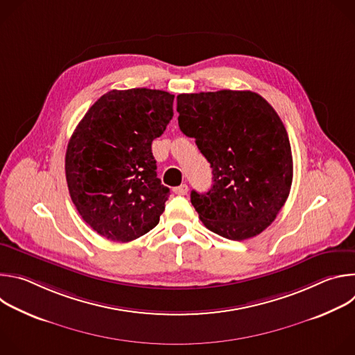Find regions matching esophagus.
Returning a JSON list of instances; mask_svg holds the SVG:
<instances>
[{"label":"esophagus","mask_w":355,"mask_h":355,"mask_svg":"<svg viewBox=\"0 0 355 355\" xmlns=\"http://www.w3.org/2000/svg\"><path fill=\"white\" fill-rule=\"evenodd\" d=\"M173 191H174V193H177V195H187V193H188V185H187V184H181L180 187L173 188Z\"/></svg>","instance_id":"obj_1"}]
</instances>
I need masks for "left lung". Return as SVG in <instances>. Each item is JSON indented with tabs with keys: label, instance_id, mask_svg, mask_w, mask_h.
<instances>
[{
	"label": "left lung",
	"instance_id": "left-lung-1",
	"mask_svg": "<svg viewBox=\"0 0 355 355\" xmlns=\"http://www.w3.org/2000/svg\"><path fill=\"white\" fill-rule=\"evenodd\" d=\"M181 132L211 163L212 188L191 191V204L211 232L245 240L266 230L291 191L293 164L286 129L252 91L180 94Z\"/></svg>",
	"mask_w": 355,
	"mask_h": 355
}]
</instances>
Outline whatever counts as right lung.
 Masks as SVG:
<instances>
[{"mask_svg":"<svg viewBox=\"0 0 355 355\" xmlns=\"http://www.w3.org/2000/svg\"><path fill=\"white\" fill-rule=\"evenodd\" d=\"M167 91L112 89L70 137L66 180L78 214L98 234L128 243L157 226L170 189L157 178L151 143L173 119Z\"/></svg>","mask_w":355,"mask_h":355,"instance_id":"1","label":"right lung"}]
</instances>
